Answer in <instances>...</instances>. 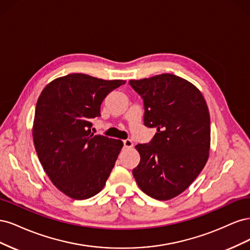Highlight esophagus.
I'll use <instances>...</instances> for the list:
<instances>
[{
  "label": "esophagus",
  "instance_id": "1",
  "mask_svg": "<svg viewBox=\"0 0 250 250\" xmlns=\"http://www.w3.org/2000/svg\"><path fill=\"white\" fill-rule=\"evenodd\" d=\"M123 144H124V148H132L133 147V143L131 140L127 139V140H124L123 141Z\"/></svg>",
  "mask_w": 250,
  "mask_h": 250
}]
</instances>
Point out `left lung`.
<instances>
[{"label": "left lung", "instance_id": "8db88e82", "mask_svg": "<svg viewBox=\"0 0 250 250\" xmlns=\"http://www.w3.org/2000/svg\"><path fill=\"white\" fill-rule=\"evenodd\" d=\"M144 102V125L156 128L149 143L135 146L141 155L132 170L141 190L157 200L183 193L206 166L210 120L206 100L192 83L172 74L130 80Z\"/></svg>", "mask_w": 250, "mask_h": 250}]
</instances>
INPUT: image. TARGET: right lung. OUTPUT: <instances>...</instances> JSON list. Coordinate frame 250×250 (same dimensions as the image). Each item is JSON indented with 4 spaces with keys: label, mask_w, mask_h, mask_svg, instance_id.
<instances>
[{
    "label": "right lung",
    "mask_w": 250,
    "mask_h": 250,
    "mask_svg": "<svg viewBox=\"0 0 250 250\" xmlns=\"http://www.w3.org/2000/svg\"><path fill=\"white\" fill-rule=\"evenodd\" d=\"M124 80L85 74L57 78L36 103L33 141L37 156L53 184L69 197L87 199L99 193L123 147L120 140L90 131L103 100Z\"/></svg>",
    "instance_id": "obj_1"
}]
</instances>
